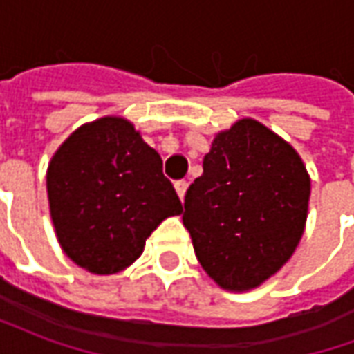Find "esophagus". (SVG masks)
Segmentation results:
<instances>
[{"mask_svg":"<svg viewBox=\"0 0 354 354\" xmlns=\"http://www.w3.org/2000/svg\"><path fill=\"white\" fill-rule=\"evenodd\" d=\"M174 187H176V193L180 199L184 201V195H185V189H187V182L185 180H178L176 184H174Z\"/></svg>","mask_w":354,"mask_h":354,"instance_id":"obj_1","label":"esophagus"}]
</instances>
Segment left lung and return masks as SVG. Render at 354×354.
<instances>
[{
  "label": "left lung",
  "mask_w": 354,
  "mask_h": 354,
  "mask_svg": "<svg viewBox=\"0 0 354 354\" xmlns=\"http://www.w3.org/2000/svg\"><path fill=\"white\" fill-rule=\"evenodd\" d=\"M309 195L299 155L267 127L241 119L220 132L182 216L203 269L225 290L260 286L296 250Z\"/></svg>",
  "instance_id": "left-lung-1"
}]
</instances>
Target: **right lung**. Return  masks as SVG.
<instances>
[{"instance_id": "obj_1", "label": "right lung", "mask_w": 354, "mask_h": 354, "mask_svg": "<svg viewBox=\"0 0 354 354\" xmlns=\"http://www.w3.org/2000/svg\"><path fill=\"white\" fill-rule=\"evenodd\" d=\"M47 193L62 250L96 274L131 266L151 231L182 212L159 153L121 117L83 124L58 147Z\"/></svg>"}]
</instances>
